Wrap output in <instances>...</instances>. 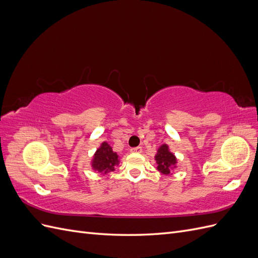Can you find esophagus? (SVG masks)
Returning a JSON list of instances; mask_svg holds the SVG:
<instances>
[{"label":"esophagus","instance_id":"esophagus-1","mask_svg":"<svg viewBox=\"0 0 258 258\" xmlns=\"http://www.w3.org/2000/svg\"><path fill=\"white\" fill-rule=\"evenodd\" d=\"M131 153H142V147L141 146H137V147H132L130 150Z\"/></svg>","mask_w":258,"mask_h":258}]
</instances>
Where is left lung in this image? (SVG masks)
Returning a JSON list of instances; mask_svg holds the SVG:
<instances>
[{
    "mask_svg": "<svg viewBox=\"0 0 258 258\" xmlns=\"http://www.w3.org/2000/svg\"><path fill=\"white\" fill-rule=\"evenodd\" d=\"M155 160L157 162V169L162 174H170V171L176 165L175 156L169 151L167 144H162L155 156Z\"/></svg>",
    "mask_w": 258,
    "mask_h": 258,
    "instance_id": "8db88e82",
    "label": "left lung"
}]
</instances>
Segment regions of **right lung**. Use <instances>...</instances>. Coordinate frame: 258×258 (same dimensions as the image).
<instances>
[{
  "label": "right lung",
  "instance_id": "obj_1",
  "mask_svg": "<svg viewBox=\"0 0 258 258\" xmlns=\"http://www.w3.org/2000/svg\"><path fill=\"white\" fill-rule=\"evenodd\" d=\"M119 163L118 155L113 152L112 147L103 142L93 155L91 167L101 173H108L114 171V167Z\"/></svg>",
  "mask_w": 258,
  "mask_h": 258
}]
</instances>
